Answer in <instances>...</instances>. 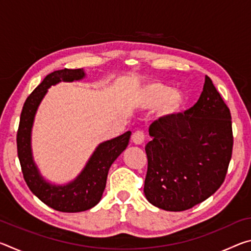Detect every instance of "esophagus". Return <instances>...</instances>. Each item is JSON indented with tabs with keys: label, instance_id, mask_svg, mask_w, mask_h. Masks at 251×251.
I'll list each match as a JSON object with an SVG mask.
<instances>
[{
	"label": "esophagus",
	"instance_id": "34e87169",
	"mask_svg": "<svg viewBox=\"0 0 251 251\" xmlns=\"http://www.w3.org/2000/svg\"><path fill=\"white\" fill-rule=\"evenodd\" d=\"M131 141H133L135 145H142L144 141H145V134L141 130L135 131L133 136H131Z\"/></svg>",
	"mask_w": 251,
	"mask_h": 251
}]
</instances>
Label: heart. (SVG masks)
Segmentation results:
<instances>
[{
    "instance_id": "b5f03b06",
    "label": "heart",
    "mask_w": 251,
    "mask_h": 251,
    "mask_svg": "<svg viewBox=\"0 0 251 251\" xmlns=\"http://www.w3.org/2000/svg\"><path fill=\"white\" fill-rule=\"evenodd\" d=\"M188 104L184 92L174 90L168 85L155 80L143 85L138 94V106L143 109L157 108L160 120L173 121L179 117Z\"/></svg>"
}]
</instances>
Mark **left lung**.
Returning <instances> with one entry per match:
<instances>
[{"instance_id":"8db88e82","label":"left lung","mask_w":251,"mask_h":251,"mask_svg":"<svg viewBox=\"0 0 251 251\" xmlns=\"http://www.w3.org/2000/svg\"><path fill=\"white\" fill-rule=\"evenodd\" d=\"M144 193L155 207L182 211L201 203L225 180L232 152L230 110L206 76L192 108L150 126Z\"/></svg>"}]
</instances>
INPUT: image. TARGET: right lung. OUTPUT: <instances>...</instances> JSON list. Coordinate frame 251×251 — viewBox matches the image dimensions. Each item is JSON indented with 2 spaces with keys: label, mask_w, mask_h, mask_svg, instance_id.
I'll use <instances>...</instances> for the list:
<instances>
[{
  "label": "right lung",
  "mask_w": 251,
  "mask_h": 251,
  "mask_svg": "<svg viewBox=\"0 0 251 251\" xmlns=\"http://www.w3.org/2000/svg\"><path fill=\"white\" fill-rule=\"evenodd\" d=\"M86 74L83 69L58 70L49 74L25 100L18 130V156L28 188L45 205L62 212H79L91 209L103 196L110 166L129 143L131 133L100 143L77 177L64 185L52 184L42 176L32 152V128L37 108L52 85L75 82Z\"/></svg>",
  "instance_id": "add662e5"
}]
</instances>
